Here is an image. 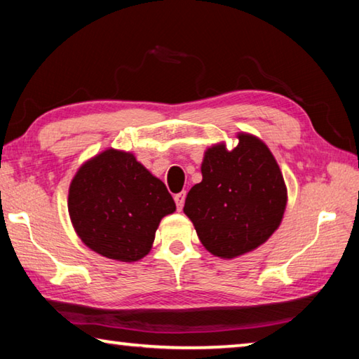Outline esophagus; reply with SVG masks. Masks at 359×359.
Returning <instances> with one entry per match:
<instances>
[{"label":"esophagus","instance_id":"obj_1","mask_svg":"<svg viewBox=\"0 0 359 359\" xmlns=\"http://www.w3.org/2000/svg\"><path fill=\"white\" fill-rule=\"evenodd\" d=\"M185 191H180L174 196V201H175V205H177V210H182V208H184V203H185Z\"/></svg>","mask_w":359,"mask_h":359}]
</instances>
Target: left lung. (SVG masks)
<instances>
[{
	"mask_svg": "<svg viewBox=\"0 0 359 359\" xmlns=\"http://www.w3.org/2000/svg\"><path fill=\"white\" fill-rule=\"evenodd\" d=\"M238 139L231 151L223 144L208 149L203 182L188 191L184 205L201 244L226 259L269 239L287 205V187L271 150L255 136Z\"/></svg>",
	"mask_w": 359,
	"mask_h": 359,
	"instance_id": "obj_1",
	"label": "left lung"
}]
</instances>
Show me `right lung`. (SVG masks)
<instances>
[{
  "mask_svg": "<svg viewBox=\"0 0 359 359\" xmlns=\"http://www.w3.org/2000/svg\"><path fill=\"white\" fill-rule=\"evenodd\" d=\"M68 210L83 244L102 257L137 261L150 252L161 218L175 203L166 185L133 154L109 149L79 169Z\"/></svg>",
  "mask_w": 359,
  "mask_h": 359,
  "instance_id": "1",
  "label": "right lung"
}]
</instances>
